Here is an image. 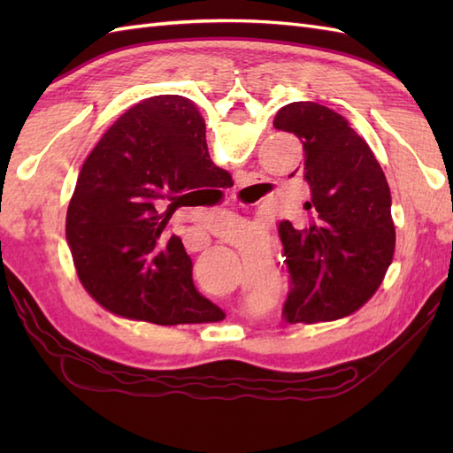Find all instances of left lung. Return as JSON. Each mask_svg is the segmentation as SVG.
Wrapping results in <instances>:
<instances>
[{
  "label": "left lung",
  "instance_id": "8db88e82",
  "mask_svg": "<svg viewBox=\"0 0 453 453\" xmlns=\"http://www.w3.org/2000/svg\"><path fill=\"white\" fill-rule=\"evenodd\" d=\"M274 128L303 143L310 224L278 227L290 290L288 323L333 321L358 310L378 290L395 251L386 175L349 120L323 104L300 101L278 111Z\"/></svg>",
  "mask_w": 453,
  "mask_h": 453
}]
</instances>
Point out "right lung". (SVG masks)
<instances>
[{
	"mask_svg": "<svg viewBox=\"0 0 453 453\" xmlns=\"http://www.w3.org/2000/svg\"><path fill=\"white\" fill-rule=\"evenodd\" d=\"M229 185L188 99L157 95L134 104L85 159L67 206L65 237L85 290L128 319L214 321L221 310L196 292L190 257L167 221L198 188Z\"/></svg>",
	"mask_w": 453,
	"mask_h": 453,
	"instance_id": "obj_1",
	"label": "right lung"
}]
</instances>
